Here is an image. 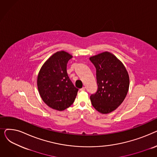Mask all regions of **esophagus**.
Returning a JSON list of instances; mask_svg holds the SVG:
<instances>
[{"label":"esophagus","instance_id":"34e87169","mask_svg":"<svg viewBox=\"0 0 157 157\" xmlns=\"http://www.w3.org/2000/svg\"><path fill=\"white\" fill-rule=\"evenodd\" d=\"M80 90H81V91H85V87L81 88L80 89Z\"/></svg>","mask_w":157,"mask_h":157}]
</instances>
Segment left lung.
<instances>
[{
	"label": "left lung",
	"mask_w": 157,
	"mask_h": 157,
	"mask_svg": "<svg viewBox=\"0 0 157 157\" xmlns=\"http://www.w3.org/2000/svg\"><path fill=\"white\" fill-rule=\"evenodd\" d=\"M96 69L98 88L90 96L94 108L102 114L116 109L124 101L129 88V76L124 65L112 53L105 52L91 56Z\"/></svg>",
	"instance_id": "left-lung-1"
}]
</instances>
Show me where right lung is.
I'll use <instances>...</instances> for the list:
<instances>
[{"instance_id": "1", "label": "right lung", "mask_w": 157, "mask_h": 157, "mask_svg": "<svg viewBox=\"0 0 157 157\" xmlns=\"http://www.w3.org/2000/svg\"><path fill=\"white\" fill-rule=\"evenodd\" d=\"M72 56L64 51L54 53L40 68L37 88L44 102L53 109L63 111L75 100L78 89L71 81L67 64Z\"/></svg>"}]
</instances>
